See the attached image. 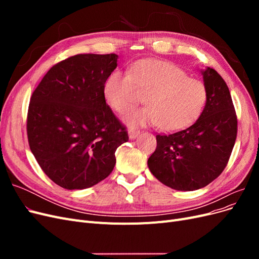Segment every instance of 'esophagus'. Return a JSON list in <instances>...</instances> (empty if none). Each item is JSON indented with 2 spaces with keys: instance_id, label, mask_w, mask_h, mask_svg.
<instances>
[{
  "instance_id": "34e87169",
  "label": "esophagus",
  "mask_w": 259,
  "mask_h": 259,
  "mask_svg": "<svg viewBox=\"0 0 259 259\" xmlns=\"http://www.w3.org/2000/svg\"><path fill=\"white\" fill-rule=\"evenodd\" d=\"M139 134H140V131H138V130L131 128V130L128 131V136H130L131 139H135Z\"/></svg>"
}]
</instances>
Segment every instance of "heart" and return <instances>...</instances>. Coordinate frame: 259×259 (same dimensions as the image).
Wrapping results in <instances>:
<instances>
[{
    "instance_id": "obj_1",
    "label": "heart",
    "mask_w": 259,
    "mask_h": 259,
    "mask_svg": "<svg viewBox=\"0 0 259 259\" xmlns=\"http://www.w3.org/2000/svg\"><path fill=\"white\" fill-rule=\"evenodd\" d=\"M104 97L111 109L125 113L146 95L148 107L125 116L130 126L158 125L164 132H178L197 121L207 101L202 81L189 77L184 69L169 61L145 59L131 71L115 70L104 84Z\"/></svg>"
}]
</instances>
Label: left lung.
I'll return each mask as SVG.
<instances>
[{
    "instance_id": "8db88e82",
    "label": "left lung",
    "mask_w": 259,
    "mask_h": 259,
    "mask_svg": "<svg viewBox=\"0 0 259 259\" xmlns=\"http://www.w3.org/2000/svg\"><path fill=\"white\" fill-rule=\"evenodd\" d=\"M207 101L190 127L156 135V149L148 159L152 175L180 191L207 186L223 173L237 139L238 120L228 86L216 70L202 71Z\"/></svg>"
}]
</instances>
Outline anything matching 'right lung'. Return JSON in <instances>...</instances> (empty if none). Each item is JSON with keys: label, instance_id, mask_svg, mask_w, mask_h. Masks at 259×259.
Listing matches in <instances>:
<instances>
[{"label": "right lung", "instance_id": "1", "mask_svg": "<svg viewBox=\"0 0 259 259\" xmlns=\"http://www.w3.org/2000/svg\"><path fill=\"white\" fill-rule=\"evenodd\" d=\"M115 54H79L53 66L30 99L27 134L38 165L55 184L85 189L110 175L126 127L106 104Z\"/></svg>", "mask_w": 259, "mask_h": 259}]
</instances>
